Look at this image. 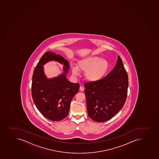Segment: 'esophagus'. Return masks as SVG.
<instances>
[{"instance_id":"1","label":"esophagus","mask_w":159,"mask_h":159,"mask_svg":"<svg viewBox=\"0 0 159 159\" xmlns=\"http://www.w3.org/2000/svg\"><path fill=\"white\" fill-rule=\"evenodd\" d=\"M79 89H80V91H84V89L82 87V86H80V88H79Z\"/></svg>"}]
</instances>
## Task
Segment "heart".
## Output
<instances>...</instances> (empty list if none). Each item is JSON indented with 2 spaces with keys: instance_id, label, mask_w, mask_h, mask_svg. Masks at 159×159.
<instances>
[{
  "instance_id": "b5f03b06",
  "label": "heart",
  "mask_w": 159,
  "mask_h": 159,
  "mask_svg": "<svg viewBox=\"0 0 159 159\" xmlns=\"http://www.w3.org/2000/svg\"><path fill=\"white\" fill-rule=\"evenodd\" d=\"M109 69L107 61L98 57H90L81 60L78 63L77 67H73L72 73L75 76L79 71L85 73V77L89 81L95 82L102 79Z\"/></svg>"
}]
</instances>
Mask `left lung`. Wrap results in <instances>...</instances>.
<instances>
[{"label": "left lung", "instance_id": "left-lung-1", "mask_svg": "<svg viewBox=\"0 0 159 159\" xmlns=\"http://www.w3.org/2000/svg\"><path fill=\"white\" fill-rule=\"evenodd\" d=\"M128 84L127 71L118 56L115 66L107 76L99 81L84 84L89 117L100 123L114 116L124 105Z\"/></svg>", "mask_w": 159, "mask_h": 159}]
</instances>
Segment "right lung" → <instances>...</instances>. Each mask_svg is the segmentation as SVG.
<instances>
[{
	"label": "right lung",
	"mask_w": 159,
	"mask_h": 159,
	"mask_svg": "<svg viewBox=\"0 0 159 159\" xmlns=\"http://www.w3.org/2000/svg\"><path fill=\"white\" fill-rule=\"evenodd\" d=\"M55 60L63 64L64 73L48 79L43 65ZM70 70L68 61L60 55L47 52L43 55L32 75L31 93L35 105L44 117L52 121H60L68 115L73 97L79 91V83L69 81L66 74Z\"/></svg>",
	"instance_id": "right-lung-1"
}]
</instances>
